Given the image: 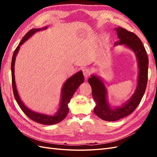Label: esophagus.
<instances>
[{"instance_id": "1", "label": "esophagus", "mask_w": 157, "mask_h": 157, "mask_svg": "<svg viewBox=\"0 0 157 157\" xmlns=\"http://www.w3.org/2000/svg\"><path fill=\"white\" fill-rule=\"evenodd\" d=\"M82 72H83V75L84 76L85 78H87L91 74V70L87 69V68H85L82 70Z\"/></svg>"}]
</instances>
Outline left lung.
I'll return each instance as SVG.
<instances>
[{
    "mask_svg": "<svg viewBox=\"0 0 157 157\" xmlns=\"http://www.w3.org/2000/svg\"><path fill=\"white\" fill-rule=\"evenodd\" d=\"M118 38L120 40L115 45L125 44L134 51L138 62L139 75L137 88L131 98L121 107L112 109L107 100V91L100 78L91 75L88 82L92 90V96L96 103L94 111L101 119L106 121H116L134 112L143 98L148 79L149 59L143 43L135 33L118 27L116 28Z\"/></svg>",
    "mask_w": 157,
    "mask_h": 157,
    "instance_id": "8db88e82",
    "label": "left lung"
}]
</instances>
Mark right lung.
<instances>
[{
    "label": "right lung",
    "mask_w": 157,
    "mask_h": 157,
    "mask_svg": "<svg viewBox=\"0 0 157 157\" xmlns=\"http://www.w3.org/2000/svg\"><path fill=\"white\" fill-rule=\"evenodd\" d=\"M47 27L42 28V29H46ZM41 29H32L29 31H28L26 35L23 37L22 40L18 44L16 50H14L13 54L12 59V64H11V71H12V88L13 92L17 103L19 106L21 108V110L23 111L25 115L29 117L30 119L35 121L37 123H39L41 124L44 125H52L56 124L57 123L63 121L67 116L69 112L68 103H69L71 98L73 97V94L76 92V90L78 87L84 82V75L82 74V71H80L78 73L73 75L72 77L69 78L66 82L64 83L63 86L62 88V92H61V99L60 103V107L58 111L56 113V115L53 116H49L44 115V114L38 113L28 109L23 103L21 101V99L19 96L17 88L16 86L15 77H14V65H15V59L16 56L20 49V46L24 43V42L34 34L35 33L40 31Z\"/></svg>",
    "instance_id": "add662e5"
}]
</instances>
